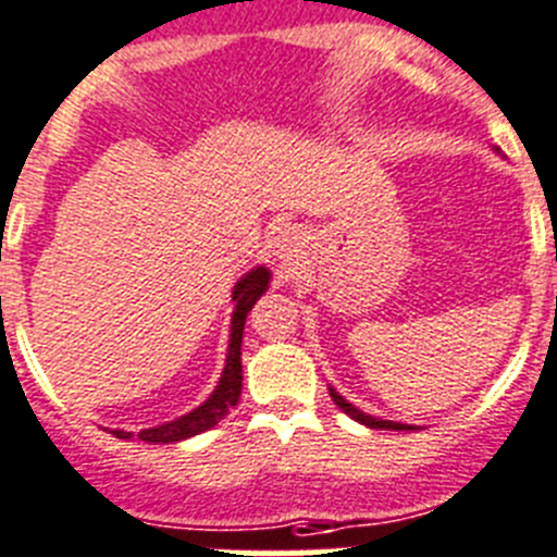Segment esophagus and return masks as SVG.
Returning a JSON list of instances; mask_svg holds the SVG:
<instances>
[{
    "instance_id": "obj_1",
    "label": "esophagus",
    "mask_w": 557,
    "mask_h": 557,
    "mask_svg": "<svg viewBox=\"0 0 557 557\" xmlns=\"http://www.w3.org/2000/svg\"><path fill=\"white\" fill-rule=\"evenodd\" d=\"M269 249H272V255H277L280 260H288L290 255L297 252V230L288 227V224L274 227L272 233H269Z\"/></svg>"
}]
</instances>
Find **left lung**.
I'll return each mask as SVG.
<instances>
[{
    "mask_svg": "<svg viewBox=\"0 0 557 557\" xmlns=\"http://www.w3.org/2000/svg\"><path fill=\"white\" fill-rule=\"evenodd\" d=\"M330 397H333V403L338 405V408L344 410V413L352 416L355 422L366 424V428H374V430H413V428H410V424H399V422H388V419H374V416H366L363 410H358L352 403H347V399L341 397V394L335 388H330Z\"/></svg>",
    "mask_w": 557,
    "mask_h": 557,
    "instance_id": "left-lung-1",
    "label": "left lung"
}]
</instances>
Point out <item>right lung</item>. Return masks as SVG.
I'll return each instance as SVG.
<instances>
[{"label":"right lung","instance_id":"add662e5","mask_svg":"<svg viewBox=\"0 0 557 557\" xmlns=\"http://www.w3.org/2000/svg\"><path fill=\"white\" fill-rule=\"evenodd\" d=\"M269 269L258 267L249 274H244L233 288V324H230V347H227V363H224V372L219 377L216 391L205 399L199 408H194L191 413L180 416L174 422L158 424V428H149L138 433V438L149 441V444H174V441L191 438V435L205 433V430L216 428L224 416L230 413L238 397H242V338H244V322H247V313L252 310V305L258 302L260 294L269 288ZM116 438H133V433H124V430H110Z\"/></svg>","mask_w":557,"mask_h":557}]
</instances>
